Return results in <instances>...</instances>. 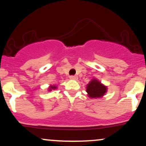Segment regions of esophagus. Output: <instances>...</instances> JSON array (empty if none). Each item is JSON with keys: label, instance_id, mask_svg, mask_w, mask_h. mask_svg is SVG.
<instances>
[{"label": "esophagus", "instance_id": "esophagus-1", "mask_svg": "<svg viewBox=\"0 0 146 146\" xmlns=\"http://www.w3.org/2000/svg\"><path fill=\"white\" fill-rule=\"evenodd\" d=\"M70 79L73 80H77L78 79V77L77 75H71V76H70Z\"/></svg>", "mask_w": 146, "mask_h": 146}]
</instances>
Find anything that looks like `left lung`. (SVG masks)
I'll list each match as a JSON object with an SVG mask.
<instances>
[{
  "label": "left lung",
  "mask_w": 146,
  "mask_h": 146,
  "mask_svg": "<svg viewBox=\"0 0 146 146\" xmlns=\"http://www.w3.org/2000/svg\"><path fill=\"white\" fill-rule=\"evenodd\" d=\"M106 87L96 80H93L87 85L86 92L92 98H102L106 92Z\"/></svg>",
  "instance_id": "obj_1"
}]
</instances>
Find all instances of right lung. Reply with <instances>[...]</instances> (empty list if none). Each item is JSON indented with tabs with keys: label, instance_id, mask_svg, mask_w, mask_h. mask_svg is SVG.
<instances>
[{
	"label": "right lung",
	"instance_id": "obj_1",
	"mask_svg": "<svg viewBox=\"0 0 146 146\" xmlns=\"http://www.w3.org/2000/svg\"><path fill=\"white\" fill-rule=\"evenodd\" d=\"M55 88H56V86H51V87H50V89L49 90H51V89H55Z\"/></svg>",
	"mask_w": 146,
	"mask_h": 146
}]
</instances>
